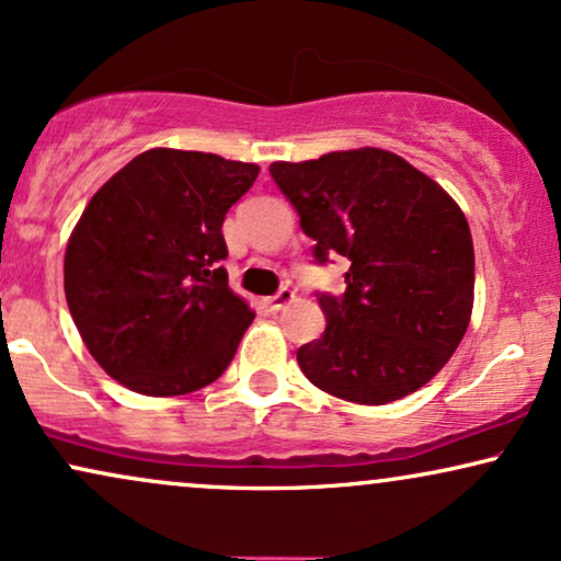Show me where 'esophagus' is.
<instances>
[{
	"label": "esophagus",
	"instance_id": "obj_1",
	"mask_svg": "<svg viewBox=\"0 0 561 561\" xmlns=\"http://www.w3.org/2000/svg\"><path fill=\"white\" fill-rule=\"evenodd\" d=\"M294 296H296V294L291 291V288H280L278 294L270 296V299H267V307L273 309V312H280V309H286L288 304L294 301Z\"/></svg>",
	"mask_w": 561,
	"mask_h": 561
}]
</instances>
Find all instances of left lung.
<instances>
[{
    "instance_id": "1",
    "label": "left lung",
    "mask_w": 561,
    "mask_h": 561,
    "mask_svg": "<svg viewBox=\"0 0 561 561\" xmlns=\"http://www.w3.org/2000/svg\"><path fill=\"white\" fill-rule=\"evenodd\" d=\"M270 174L312 237L317 262L351 260L341 299L320 294L322 337L296 351L309 382L362 405L424 387L473 312V239L442 186L382 148L275 161Z\"/></svg>"
}]
</instances>
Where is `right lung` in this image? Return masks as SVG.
I'll list each match as a JSON object with an SVG mask.
<instances>
[{
  "label": "right lung",
  "instance_id": "add662e5",
  "mask_svg": "<svg viewBox=\"0 0 561 561\" xmlns=\"http://www.w3.org/2000/svg\"><path fill=\"white\" fill-rule=\"evenodd\" d=\"M257 163L153 148L90 197L65 252V296L101 369L140 396L216 382L252 324L218 262L224 218Z\"/></svg>",
  "mask_w": 561,
  "mask_h": 561
}]
</instances>
